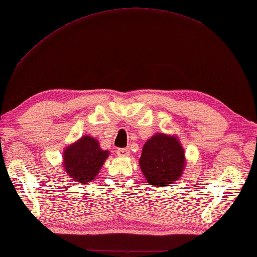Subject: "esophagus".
Instances as JSON below:
<instances>
[{
    "instance_id": "1",
    "label": "esophagus",
    "mask_w": 257,
    "mask_h": 257,
    "mask_svg": "<svg viewBox=\"0 0 257 257\" xmlns=\"http://www.w3.org/2000/svg\"><path fill=\"white\" fill-rule=\"evenodd\" d=\"M116 154L119 157H127L129 154V151H128V149H117Z\"/></svg>"
}]
</instances>
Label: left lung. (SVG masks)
Wrapping results in <instances>:
<instances>
[{"label": "left lung", "instance_id": "1", "mask_svg": "<svg viewBox=\"0 0 257 257\" xmlns=\"http://www.w3.org/2000/svg\"><path fill=\"white\" fill-rule=\"evenodd\" d=\"M140 166L151 185L165 187L182 176L184 150L176 137L157 134L145 143Z\"/></svg>", "mask_w": 257, "mask_h": 257}]
</instances>
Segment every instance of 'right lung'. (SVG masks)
<instances>
[{"instance_id":"obj_1","label":"right lung","mask_w":257,"mask_h":257,"mask_svg":"<svg viewBox=\"0 0 257 257\" xmlns=\"http://www.w3.org/2000/svg\"><path fill=\"white\" fill-rule=\"evenodd\" d=\"M107 157L108 151L101 150L98 141L83 136L65 150L64 167L70 178L85 184L98 175Z\"/></svg>"}]
</instances>
